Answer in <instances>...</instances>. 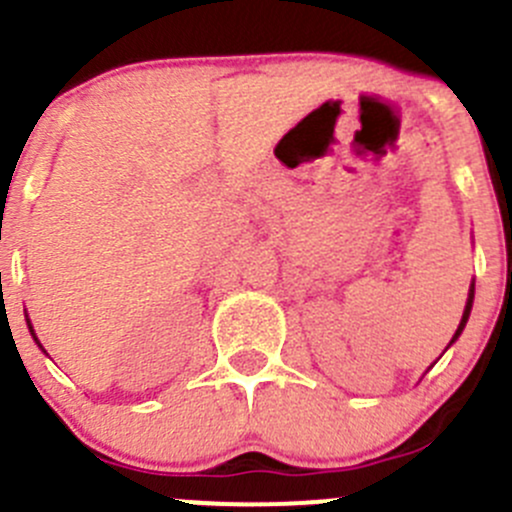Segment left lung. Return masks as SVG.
Masks as SVG:
<instances>
[{"instance_id":"1","label":"left lung","mask_w":512,"mask_h":512,"mask_svg":"<svg viewBox=\"0 0 512 512\" xmlns=\"http://www.w3.org/2000/svg\"><path fill=\"white\" fill-rule=\"evenodd\" d=\"M473 292H476V287L471 285V292H468V302H466V309H463V317H461V324H458V329H456V334H453V339H451V344L456 342L458 337H461V332H463V327H466V322H468V317H471V309H473ZM451 344H448V347H451ZM446 347V349H448Z\"/></svg>"}]
</instances>
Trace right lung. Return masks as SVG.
I'll use <instances>...</instances> for the list:
<instances>
[{
    "instance_id": "obj_1",
    "label": "right lung",
    "mask_w": 512,
    "mask_h": 512,
    "mask_svg": "<svg viewBox=\"0 0 512 512\" xmlns=\"http://www.w3.org/2000/svg\"><path fill=\"white\" fill-rule=\"evenodd\" d=\"M27 324H29V332H32L34 342H36V344H39V347H41V342H39V339H36V334H34V329H32V322H29V319H27ZM41 349H44V347H41Z\"/></svg>"
}]
</instances>
